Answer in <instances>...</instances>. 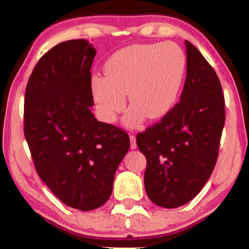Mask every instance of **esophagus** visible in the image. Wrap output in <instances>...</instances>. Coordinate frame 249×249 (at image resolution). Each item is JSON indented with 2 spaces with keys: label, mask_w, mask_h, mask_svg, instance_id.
Instances as JSON below:
<instances>
[{
  "label": "esophagus",
  "mask_w": 249,
  "mask_h": 249,
  "mask_svg": "<svg viewBox=\"0 0 249 249\" xmlns=\"http://www.w3.org/2000/svg\"><path fill=\"white\" fill-rule=\"evenodd\" d=\"M129 140H130V148H132V149H136V148H137L136 137H135L134 135H129Z\"/></svg>",
  "instance_id": "obj_1"
}]
</instances>
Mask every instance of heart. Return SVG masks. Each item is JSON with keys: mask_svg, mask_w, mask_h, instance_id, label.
Here are the masks:
<instances>
[{"mask_svg": "<svg viewBox=\"0 0 249 249\" xmlns=\"http://www.w3.org/2000/svg\"><path fill=\"white\" fill-rule=\"evenodd\" d=\"M185 68L184 53L172 41L140 44L117 50L104 65L103 75H93L91 91L100 115L115 122L125 107V95L132 111L126 125L136 127L142 116L161 117L178 98Z\"/></svg>", "mask_w": 249, "mask_h": 249, "instance_id": "b5f03b06", "label": "heart"}]
</instances>
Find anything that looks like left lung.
Returning <instances> with one entry per match:
<instances>
[{
  "label": "left lung",
  "mask_w": 249,
  "mask_h": 249,
  "mask_svg": "<svg viewBox=\"0 0 249 249\" xmlns=\"http://www.w3.org/2000/svg\"><path fill=\"white\" fill-rule=\"evenodd\" d=\"M185 46L187 78L180 102L136 136L147 160V196L166 209L188 203L204 187L215 167L225 123L217 74L190 41Z\"/></svg>",
  "instance_id": "8db88e82"
}]
</instances>
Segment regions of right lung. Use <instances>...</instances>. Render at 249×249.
Masks as SVG:
<instances>
[{
  "instance_id": "right-lung-1",
  "label": "right lung",
  "mask_w": 249,
  "mask_h": 249,
  "mask_svg": "<svg viewBox=\"0 0 249 249\" xmlns=\"http://www.w3.org/2000/svg\"><path fill=\"white\" fill-rule=\"evenodd\" d=\"M95 49L86 39L54 46L37 62L24 102V134L40 179L70 208L91 211L112 195L129 148L125 130L91 112Z\"/></svg>"
}]
</instances>
